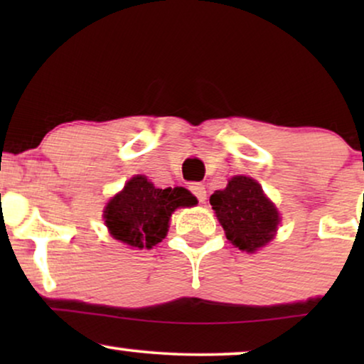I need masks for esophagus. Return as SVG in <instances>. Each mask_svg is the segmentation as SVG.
<instances>
[{
    "label": "esophagus",
    "mask_w": 364,
    "mask_h": 364,
    "mask_svg": "<svg viewBox=\"0 0 364 364\" xmlns=\"http://www.w3.org/2000/svg\"><path fill=\"white\" fill-rule=\"evenodd\" d=\"M191 191H192L193 196H196V197L198 198V202H205V200H207L205 186H202V183H192Z\"/></svg>",
    "instance_id": "obj_1"
}]
</instances>
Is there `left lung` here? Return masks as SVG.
I'll list each match as a JSON object with an SVG mask.
<instances>
[{
    "instance_id": "1",
    "label": "left lung",
    "mask_w": 364,
    "mask_h": 364,
    "mask_svg": "<svg viewBox=\"0 0 364 364\" xmlns=\"http://www.w3.org/2000/svg\"><path fill=\"white\" fill-rule=\"evenodd\" d=\"M210 205L228 240L242 252L265 247L280 223L277 207L252 177H232L223 191L212 193Z\"/></svg>"
}]
</instances>
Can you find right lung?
Masks as SVG:
<instances>
[{"mask_svg":"<svg viewBox=\"0 0 364 364\" xmlns=\"http://www.w3.org/2000/svg\"><path fill=\"white\" fill-rule=\"evenodd\" d=\"M196 203L197 198L187 188H156L146 176H134L107 202L102 217L116 240L142 250L162 242L176 208Z\"/></svg>","mask_w":364,"mask_h":364,"instance_id":"add662e5","label":"right lung"}]
</instances>
